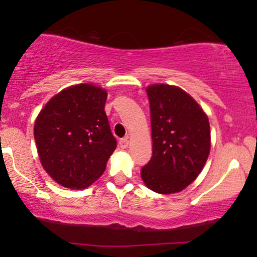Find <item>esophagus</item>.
<instances>
[{
	"label": "esophagus",
	"mask_w": 257,
	"mask_h": 257,
	"mask_svg": "<svg viewBox=\"0 0 257 257\" xmlns=\"http://www.w3.org/2000/svg\"><path fill=\"white\" fill-rule=\"evenodd\" d=\"M128 145H129L128 138L120 139V140H119V146H120V149H126V147H128Z\"/></svg>",
	"instance_id": "esophagus-1"
}]
</instances>
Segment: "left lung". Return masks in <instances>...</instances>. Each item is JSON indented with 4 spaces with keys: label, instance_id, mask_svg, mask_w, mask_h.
<instances>
[{
    "label": "left lung",
    "instance_id": "1",
    "mask_svg": "<svg viewBox=\"0 0 257 257\" xmlns=\"http://www.w3.org/2000/svg\"><path fill=\"white\" fill-rule=\"evenodd\" d=\"M152 157L141 178L157 193H176L193 182L210 152L208 116L192 96L169 84L147 87Z\"/></svg>",
    "mask_w": 257,
    "mask_h": 257
}]
</instances>
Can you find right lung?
<instances>
[{
	"label": "right lung",
	"mask_w": 257,
	"mask_h": 257,
	"mask_svg": "<svg viewBox=\"0 0 257 257\" xmlns=\"http://www.w3.org/2000/svg\"><path fill=\"white\" fill-rule=\"evenodd\" d=\"M107 93L82 83L47 102L34 126L38 157L49 176L66 188H85L100 178L117 147L104 108Z\"/></svg>",
	"instance_id": "right-lung-1"
}]
</instances>
